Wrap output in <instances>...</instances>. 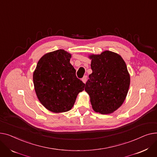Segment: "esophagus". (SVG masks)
Instances as JSON below:
<instances>
[{
  "mask_svg": "<svg viewBox=\"0 0 157 157\" xmlns=\"http://www.w3.org/2000/svg\"><path fill=\"white\" fill-rule=\"evenodd\" d=\"M87 77L86 75H85V76H84V77H83V78H82V82H84V83H85V84H86V81H87Z\"/></svg>",
  "mask_w": 157,
  "mask_h": 157,
  "instance_id": "obj_1",
  "label": "esophagus"
}]
</instances>
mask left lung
Masks as SVG:
<instances>
[{
  "mask_svg": "<svg viewBox=\"0 0 157 157\" xmlns=\"http://www.w3.org/2000/svg\"><path fill=\"white\" fill-rule=\"evenodd\" d=\"M90 58L93 73L86 83L85 90L96 112L111 113L122 105L129 88L126 64L121 56L109 51Z\"/></svg>",
  "mask_w": 157,
  "mask_h": 157,
  "instance_id": "8db88e82",
  "label": "left lung"
}]
</instances>
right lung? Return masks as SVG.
<instances>
[{
    "mask_svg": "<svg viewBox=\"0 0 157 157\" xmlns=\"http://www.w3.org/2000/svg\"><path fill=\"white\" fill-rule=\"evenodd\" d=\"M71 54L59 49L43 56L36 64L33 80L40 102L54 113L69 111L85 84L76 76L70 63Z\"/></svg>",
    "mask_w": 157,
    "mask_h": 157,
    "instance_id": "right-lung-1",
    "label": "right lung"
}]
</instances>
